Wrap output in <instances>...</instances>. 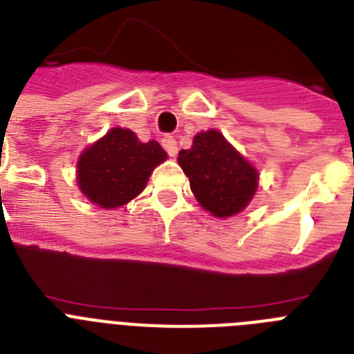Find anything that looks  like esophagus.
<instances>
[{
  "mask_svg": "<svg viewBox=\"0 0 354 354\" xmlns=\"http://www.w3.org/2000/svg\"><path fill=\"white\" fill-rule=\"evenodd\" d=\"M162 145H163V149H165V151H167V154L171 158H174L178 154V145H176V140H174V138L172 136H165L162 140Z\"/></svg>",
  "mask_w": 354,
  "mask_h": 354,
  "instance_id": "1",
  "label": "esophagus"
}]
</instances>
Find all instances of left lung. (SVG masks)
<instances>
[{"label":"left lung","mask_w":354,"mask_h":354,"mask_svg":"<svg viewBox=\"0 0 354 354\" xmlns=\"http://www.w3.org/2000/svg\"><path fill=\"white\" fill-rule=\"evenodd\" d=\"M178 163L191 182V191L214 216L236 214L251 202L258 172L218 131L200 132L192 147L180 152Z\"/></svg>","instance_id":"obj_1"}]
</instances>
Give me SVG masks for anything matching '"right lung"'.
Masks as SVG:
<instances>
[{
    "label": "right lung",
    "instance_id": "add662e5",
    "mask_svg": "<svg viewBox=\"0 0 354 354\" xmlns=\"http://www.w3.org/2000/svg\"><path fill=\"white\" fill-rule=\"evenodd\" d=\"M167 158L158 142L142 143L129 129L114 127L83 152L77 183L103 209L125 205L143 191L152 169Z\"/></svg>",
    "mask_w": 354,
    "mask_h": 354
}]
</instances>
